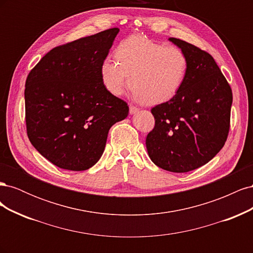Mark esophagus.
<instances>
[{"label":"esophagus","mask_w":253,"mask_h":253,"mask_svg":"<svg viewBox=\"0 0 253 253\" xmlns=\"http://www.w3.org/2000/svg\"><path fill=\"white\" fill-rule=\"evenodd\" d=\"M138 111H139L138 108H136V106H134V105H129V114L131 115L136 114Z\"/></svg>","instance_id":"esophagus-1"}]
</instances>
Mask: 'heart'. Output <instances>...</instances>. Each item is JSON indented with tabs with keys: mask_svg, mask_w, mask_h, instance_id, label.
I'll use <instances>...</instances> for the list:
<instances>
[{
	"mask_svg": "<svg viewBox=\"0 0 253 253\" xmlns=\"http://www.w3.org/2000/svg\"><path fill=\"white\" fill-rule=\"evenodd\" d=\"M115 57L100 65L104 87L119 96L128 84L142 103L156 105L171 100L186 78L188 60L181 49L166 46L141 36H132L120 42Z\"/></svg>",
	"mask_w": 253,
	"mask_h": 253,
	"instance_id": "b5f03b06",
	"label": "heart"
}]
</instances>
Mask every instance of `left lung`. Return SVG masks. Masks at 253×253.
<instances>
[{
    "label": "left lung",
    "instance_id": "1",
    "mask_svg": "<svg viewBox=\"0 0 253 253\" xmlns=\"http://www.w3.org/2000/svg\"><path fill=\"white\" fill-rule=\"evenodd\" d=\"M169 41L185 52L188 70L178 93L151 110L155 126L145 145L156 166L185 173L209 163L224 147L232 90L208 52L176 38Z\"/></svg>",
    "mask_w": 253,
    "mask_h": 253
}]
</instances>
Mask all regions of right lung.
<instances>
[{
  "mask_svg": "<svg viewBox=\"0 0 253 253\" xmlns=\"http://www.w3.org/2000/svg\"><path fill=\"white\" fill-rule=\"evenodd\" d=\"M119 28L52 48L25 83L28 138L61 169L84 171L103 154L110 128L126 118L127 104L103 85L100 65Z\"/></svg>",
  "mask_w": 253,
  "mask_h": 253,
  "instance_id": "obj_1",
  "label": "right lung"
}]
</instances>
